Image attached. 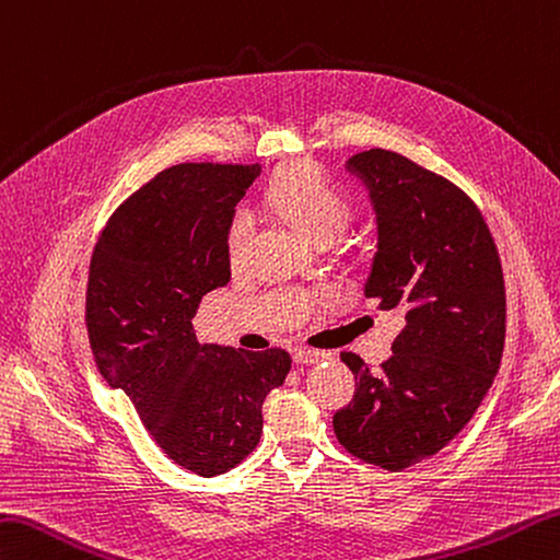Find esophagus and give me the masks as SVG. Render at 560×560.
<instances>
[{
  "label": "esophagus",
  "instance_id": "esophagus-1",
  "mask_svg": "<svg viewBox=\"0 0 560 560\" xmlns=\"http://www.w3.org/2000/svg\"><path fill=\"white\" fill-rule=\"evenodd\" d=\"M327 359L325 352H315V349H295L293 361L295 364H317V361Z\"/></svg>",
  "mask_w": 560,
  "mask_h": 560
}]
</instances>
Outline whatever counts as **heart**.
Masks as SVG:
<instances>
[{"label": "heart", "mask_w": 560, "mask_h": 560, "mask_svg": "<svg viewBox=\"0 0 560 560\" xmlns=\"http://www.w3.org/2000/svg\"><path fill=\"white\" fill-rule=\"evenodd\" d=\"M267 199L273 211L315 243H330L349 225L354 201L313 162L293 164L271 182ZM255 235V215L237 206L225 225V255L237 265L247 255Z\"/></svg>", "instance_id": "b5f03b06"}]
</instances>
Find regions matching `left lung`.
Listing matches in <instances>:
<instances>
[{
    "mask_svg": "<svg viewBox=\"0 0 560 560\" xmlns=\"http://www.w3.org/2000/svg\"><path fill=\"white\" fill-rule=\"evenodd\" d=\"M347 170L378 225L364 293L405 327L378 374L342 352L357 393L332 424L352 456L402 470L442 452L483 402L505 347V279L486 218L456 184L381 148Z\"/></svg>",
    "mask_w": 560,
    "mask_h": 560,
    "instance_id": "8db88e82",
    "label": "left lung"
}]
</instances>
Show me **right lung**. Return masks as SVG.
<instances>
[{
  "label": "right lung",
  "mask_w": 560,
  "mask_h": 560,
  "mask_svg": "<svg viewBox=\"0 0 560 560\" xmlns=\"http://www.w3.org/2000/svg\"><path fill=\"white\" fill-rule=\"evenodd\" d=\"M259 164L186 162L120 203L96 240L86 332L98 374L133 400L174 464L235 468L261 434V405L291 371L283 349L199 345L191 317L230 281L225 225Z\"/></svg>",
  "instance_id": "1"
}]
</instances>
